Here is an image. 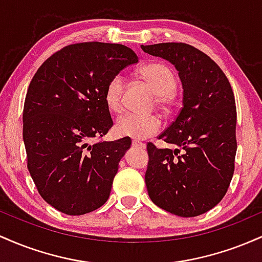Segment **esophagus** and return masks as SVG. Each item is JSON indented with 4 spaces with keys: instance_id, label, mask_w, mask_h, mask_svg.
<instances>
[{
    "instance_id": "obj_1",
    "label": "esophagus",
    "mask_w": 262,
    "mask_h": 262,
    "mask_svg": "<svg viewBox=\"0 0 262 262\" xmlns=\"http://www.w3.org/2000/svg\"><path fill=\"white\" fill-rule=\"evenodd\" d=\"M132 145L135 146V148H139V149H145L146 145L144 143H141V141L134 139L133 141H132Z\"/></svg>"
}]
</instances>
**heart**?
Returning <instances> with one entry per match:
<instances>
[{"instance_id": "1", "label": "heart", "mask_w": 262, "mask_h": 262, "mask_svg": "<svg viewBox=\"0 0 262 262\" xmlns=\"http://www.w3.org/2000/svg\"><path fill=\"white\" fill-rule=\"evenodd\" d=\"M139 75L149 83L155 95H158V103L166 106L171 100V93L176 87V79L171 69L161 62H151L140 69ZM123 91L124 79L122 75H116L107 83L104 92V101L110 111L121 113L123 111ZM161 122L155 116H139L128 113L121 117L116 123V132L121 137L133 139H145L158 133Z\"/></svg>"}]
</instances>
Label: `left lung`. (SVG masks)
Wrapping results in <instances>:
<instances>
[{"instance_id": "obj_1", "label": "left lung", "mask_w": 262, "mask_h": 262, "mask_svg": "<svg viewBox=\"0 0 262 262\" xmlns=\"http://www.w3.org/2000/svg\"><path fill=\"white\" fill-rule=\"evenodd\" d=\"M176 68L183 89L179 116L159 139L176 149L149 143L145 183L150 200L180 217H197L221 202L234 173L236 107L222 69L185 43L141 45Z\"/></svg>"}]
</instances>
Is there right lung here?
<instances>
[{
    "label": "right lung",
    "instance_id": "1",
    "mask_svg": "<svg viewBox=\"0 0 262 262\" xmlns=\"http://www.w3.org/2000/svg\"><path fill=\"white\" fill-rule=\"evenodd\" d=\"M138 56L122 44H71L41 64L23 108L28 170L39 194L55 209L81 215L107 202L130 138L90 144L113 125L107 83Z\"/></svg>",
    "mask_w": 262,
    "mask_h": 262
}]
</instances>
